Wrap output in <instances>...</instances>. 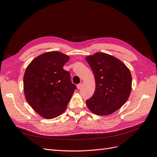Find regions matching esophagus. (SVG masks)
Instances as JSON below:
<instances>
[{
    "mask_svg": "<svg viewBox=\"0 0 157 157\" xmlns=\"http://www.w3.org/2000/svg\"><path fill=\"white\" fill-rule=\"evenodd\" d=\"M82 83L81 82V83H80V84H78V85H77V89H80L81 88V87H82Z\"/></svg>",
    "mask_w": 157,
    "mask_h": 157,
    "instance_id": "obj_1",
    "label": "esophagus"
}]
</instances>
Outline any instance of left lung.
<instances>
[{"instance_id":"8db88e82","label":"left lung","mask_w":157,"mask_h":157,"mask_svg":"<svg viewBox=\"0 0 157 157\" xmlns=\"http://www.w3.org/2000/svg\"><path fill=\"white\" fill-rule=\"evenodd\" d=\"M86 59L96 80L95 92L86 101V105L96 115H110L124 105L130 96V70L121 60L102 52L87 56Z\"/></svg>"}]
</instances>
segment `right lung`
I'll return each instance as SVG.
<instances>
[{
  "label": "right lung",
  "instance_id": "right-lung-1",
  "mask_svg": "<svg viewBox=\"0 0 157 157\" xmlns=\"http://www.w3.org/2000/svg\"><path fill=\"white\" fill-rule=\"evenodd\" d=\"M69 58L59 52H46L33 59L23 77L27 102L45 118L58 117L65 111L77 89L69 72L63 67Z\"/></svg>",
  "mask_w": 157,
  "mask_h": 157
}]
</instances>
